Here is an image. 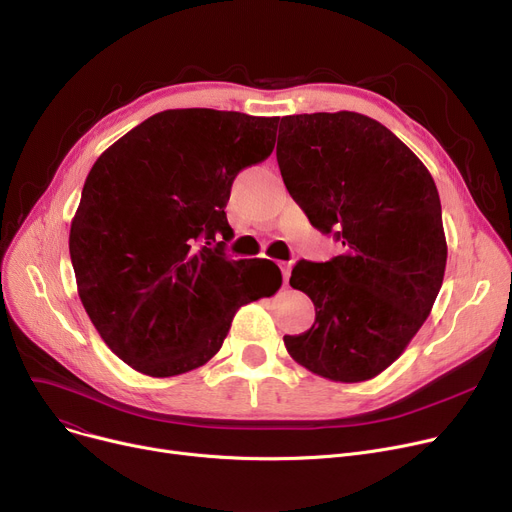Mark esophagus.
I'll use <instances>...</instances> for the list:
<instances>
[{"mask_svg":"<svg viewBox=\"0 0 512 512\" xmlns=\"http://www.w3.org/2000/svg\"><path fill=\"white\" fill-rule=\"evenodd\" d=\"M280 270H282V278H284V286H286V284H288V280H290L292 263H290V261H282V263H280Z\"/></svg>","mask_w":512,"mask_h":512,"instance_id":"esophagus-1","label":"esophagus"}]
</instances>
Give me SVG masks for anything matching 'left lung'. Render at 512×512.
Listing matches in <instances>:
<instances>
[{
    "instance_id": "obj_1",
    "label": "left lung",
    "mask_w": 512,
    "mask_h": 512,
    "mask_svg": "<svg viewBox=\"0 0 512 512\" xmlns=\"http://www.w3.org/2000/svg\"><path fill=\"white\" fill-rule=\"evenodd\" d=\"M278 166L290 197L344 253L294 265L290 286L315 305V324L284 336L290 357L332 382L390 367L423 326L446 270L436 182L378 120L357 112L280 120Z\"/></svg>"
}]
</instances>
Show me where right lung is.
Returning a JSON list of instances; mask_svg holds the SVG:
<instances>
[{
	"label": "right lung",
	"mask_w": 512,
	"mask_h": 512,
	"mask_svg": "<svg viewBox=\"0 0 512 512\" xmlns=\"http://www.w3.org/2000/svg\"><path fill=\"white\" fill-rule=\"evenodd\" d=\"M278 122L205 107L159 112L93 164L70 259L95 330L132 369L170 378L205 365L234 313L282 286L272 261L245 265L226 259L224 242L207 247L232 234V182L270 157Z\"/></svg>",
	"instance_id": "1"
}]
</instances>
